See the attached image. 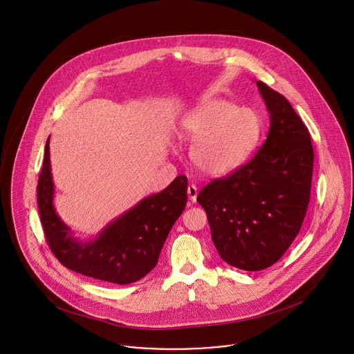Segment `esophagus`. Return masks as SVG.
Wrapping results in <instances>:
<instances>
[{
    "mask_svg": "<svg viewBox=\"0 0 354 354\" xmlns=\"http://www.w3.org/2000/svg\"><path fill=\"white\" fill-rule=\"evenodd\" d=\"M187 192L189 202L195 203L196 202V196H198V187L195 185H189L187 188Z\"/></svg>",
    "mask_w": 354,
    "mask_h": 354,
    "instance_id": "esophagus-1",
    "label": "esophagus"
}]
</instances>
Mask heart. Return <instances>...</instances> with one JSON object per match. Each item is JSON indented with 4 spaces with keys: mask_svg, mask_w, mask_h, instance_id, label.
Segmentation results:
<instances>
[{
    "mask_svg": "<svg viewBox=\"0 0 354 354\" xmlns=\"http://www.w3.org/2000/svg\"><path fill=\"white\" fill-rule=\"evenodd\" d=\"M179 133L192 143L194 167L206 176L221 178L248 162L261 139L262 120L251 108L212 99L182 118Z\"/></svg>",
    "mask_w": 354,
    "mask_h": 354,
    "instance_id": "obj_1",
    "label": "heart"
}]
</instances>
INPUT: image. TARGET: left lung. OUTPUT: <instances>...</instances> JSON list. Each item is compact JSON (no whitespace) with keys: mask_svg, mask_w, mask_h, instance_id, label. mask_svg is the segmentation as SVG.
<instances>
[{"mask_svg":"<svg viewBox=\"0 0 354 354\" xmlns=\"http://www.w3.org/2000/svg\"><path fill=\"white\" fill-rule=\"evenodd\" d=\"M257 85L270 112L265 143L249 163L214 179L196 198L221 258L246 271L274 265L298 235L314 162L309 129L288 99L262 82Z\"/></svg>","mask_w":354,"mask_h":354,"instance_id":"left-lung-1","label":"left lung"}]
</instances>
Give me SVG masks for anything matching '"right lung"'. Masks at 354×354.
<instances>
[{
  "label": "right lung",
  "mask_w": 354,
  "mask_h": 354,
  "mask_svg": "<svg viewBox=\"0 0 354 354\" xmlns=\"http://www.w3.org/2000/svg\"><path fill=\"white\" fill-rule=\"evenodd\" d=\"M49 139L37 185L45 239L60 263L86 277L127 285L142 279L159 259L169 230L187 203V178L179 175L162 192L149 195L105 227L95 241L80 242L53 207Z\"/></svg>",
  "instance_id": "1"
}]
</instances>
